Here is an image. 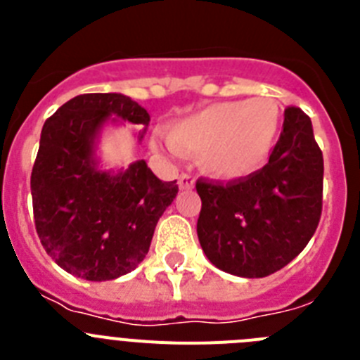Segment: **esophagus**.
<instances>
[{
	"label": "esophagus",
	"mask_w": 360,
	"mask_h": 360,
	"mask_svg": "<svg viewBox=\"0 0 360 360\" xmlns=\"http://www.w3.org/2000/svg\"><path fill=\"white\" fill-rule=\"evenodd\" d=\"M178 187H180L182 191L193 189V187H195V178L187 173H182L180 176H178Z\"/></svg>",
	"instance_id": "34e87169"
}]
</instances>
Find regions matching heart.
Returning <instances> with one entry per match:
<instances>
[{
    "label": "heart",
    "mask_w": 360,
    "mask_h": 360,
    "mask_svg": "<svg viewBox=\"0 0 360 360\" xmlns=\"http://www.w3.org/2000/svg\"><path fill=\"white\" fill-rule=\"evenodd\" d=\"M283 111L276 98L227 101L171 124L151 148L165 155H200V167L218 180H240L262 169L278 142Z\"/></svg>",
    "instance_id": "1"
}]
</instances>
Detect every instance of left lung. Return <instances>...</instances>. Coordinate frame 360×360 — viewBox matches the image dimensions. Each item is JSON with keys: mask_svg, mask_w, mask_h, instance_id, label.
I'll use <instances>...</instances> for the list:
<instances>
[{"mask_svg": "<svg viewBox=\"0 0 360 360\" xmlns=\"http://www.w3.org/2000/svg\"><path fill=\"white\" fill-rule=\"evenodd\" d=\"M323 173L310 117L288 106L269 164L225 186L196 182V232L209 262L240 278H265L288 265L319 225Z\"/></svg>", "mask_w": 360, "mask_h": 360, "instance_id": "obj_1", "label": "left lung"}]
</instances>
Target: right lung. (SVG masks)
Listing matches in <instances>:
<instances>
[{
    "mask_svg": "<svg viewBox=\"0 0 360 360\" xmlns=\"http://www.w3.org/2000/svg\"><path fill=\"white\" fill-rule=\"evenodd\" d=\"M108 122L141 126L149 113L122 94L70 98L43 126L30 189L41 245L61 269L88 281L128 274L146 257L153 232L178 195L144 160L128 169L98 167V136Z\"/></svg>",
    "mask_w": 360,
    "mask_h": 360,
    "instance_id": "obj_1",
    "label": "right lung"
}]
</instances>
